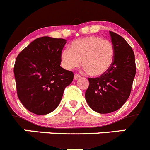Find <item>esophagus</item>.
Listing matches in <instances>:
<instances>
[{"instance_id": "esophagus-1", "label": "esophagus", "mask_w": 150, "mask_h": 150, "mask_svg": "<svg viewBox=\"0 0 150 150\" xmlns=\"http://www.w3.org/2000/svg\"><path fill=\"white\" fill-rule=\"evenodd\" d=\"M81 78V75H80L79 74L75 73V75H74V78H75V80L78 79V78Z\"/></svg>"}]
</instances>
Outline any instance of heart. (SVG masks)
Wrapping results in <instances>:
<instances>
[{
  "label": "heart",
  "mask_w": 150,
  "mask_h": 150,
  "mask_svg": "<svg viewBox=\"0 0 150 150\" xmlns=\"http://www.w3.org/2000/svg\"><path fill=\"white\" fill-rule=\"evenodd\" d=\"M114 56V45L108 40L91 36L72 42L69 49L61 52L64 68L71 70L82 64L89 75L100 76L111 67Z\"/></svg>",
  "instance_id": "1"
}]
</instances>
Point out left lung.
Listing matches in <instances>:
<instances>
[{
    "instance_id": "8db88e82",
    "label": "left lung",
    "mask_w": 150,
    "mask_h": 150,
    "mask_svg": "<svg viewBox=\"0 0 150 150\" xmlns=\"http://www.w3.org/2000/svg\"><path fill=\"white\" fill-rule=\"evenodd\" d=\"M114 48L110 69L98 78H88L89 86L85 97L89 107L100 114L120 109L131 92L136 75V62L132 47L122 36L109 31Z\"/></svg>"
}]
</instances>
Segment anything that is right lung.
<instances>
[{
    "label": "right lung",
    "instance_id": "add662e5",
    "mask_svg": "<svg viewBox=\"0 0 150 150\" xmlns=\"http://www.w3.org/2000/svg\"><path fill=\"white\" fill-rule=\"evenodd\" d=\"M67 41L42 36L23 49L16 59L14 74L17 94L25 108L37 115L53 111L74 73L63 69L60 55Z\"/></svg>",
    "mask_w": 150,
    "mask_h": 150
}]
</instances>
